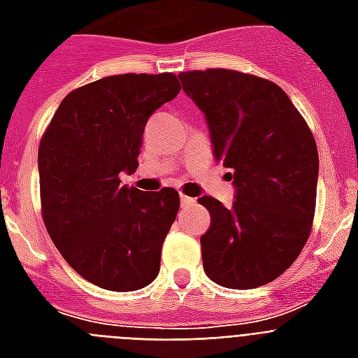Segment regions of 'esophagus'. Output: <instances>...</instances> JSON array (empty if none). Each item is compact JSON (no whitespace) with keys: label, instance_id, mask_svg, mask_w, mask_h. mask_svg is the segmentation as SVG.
I'll list each match as a JSON object with an SVG mask.
<instances>
[{"label":"esophagus","instance_id":"34e87169","mask_svg":"<svg viewBox=\"0 0 358 358\" xmlns=\"http://www.w3.org/2000/svg\"><path fill=\"white\" fill-rule=\"evenodd\" d=\"M195 199H191V196L187 195H180V204H182V208H189L195 204Z\"/></svg>","mask_w":358,"mask_h":358}]
</instances>
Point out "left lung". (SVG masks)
<instances>
[{"mask_svg": "<svg viewBox=\"0 0 358 358\" xmlns=\"http://www.w3.org/2000/svg\"><path fill=\"white\" fill-rule=\"evenodd\" d=\"M206 115L213 157L234 171L236 201L201 196L212 224L201 238L208 278L250 289L280 277L310 236L320 157L306 120L269 80L238 70L180 72Z\"/></svg>", "mask_w": 358, "mask_h": 358, "instance_id": "8db88e82", "label": "left lung"}]
</instances>
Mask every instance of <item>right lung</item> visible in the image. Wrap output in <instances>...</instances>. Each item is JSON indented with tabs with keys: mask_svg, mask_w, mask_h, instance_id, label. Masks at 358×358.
Instances as JSON below:
<instances>
[{
	"mask_svg": "<svg viewBox=\"0 0 358 358\" xmlns=\"http://www.w3.org/2000/svg\"><path fill=\"white\" fill-rule=\"evenodd\" d=\"M180 92L171 72L108 76L64 96L38 145L42 219L78 275L111 292L159 273L178 191H139L120 173L139 167L145 124Z\"/></svg>",
	"mask_w": 358,
	"mask_h": 358,
	"instance_id": "add662e5",
	"label": "right lung"
}]
</instances>
